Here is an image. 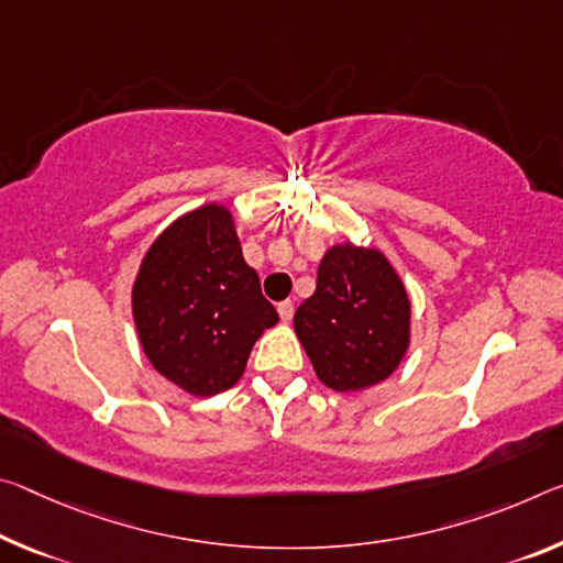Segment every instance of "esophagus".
Returning <instances> with one entry per match:
<instances>
[{
    "label": "esophagus",
    "mask_w": 563,
    "mask_h": 563,
    "mask_svg": "<svg viewBox=\"0 0 563 563\" xmlns=\"http://www.w3.org/2000/svg\"><path fill=\"white\" fill-rule=\"evenodd\" d=\"M278 313H280V318L285 320V323H290V320H292V313H296V306H292L290 300H283L280 306H278Z\"/></svg>",
    "instance_id": "obj_1"
}]
</instances>
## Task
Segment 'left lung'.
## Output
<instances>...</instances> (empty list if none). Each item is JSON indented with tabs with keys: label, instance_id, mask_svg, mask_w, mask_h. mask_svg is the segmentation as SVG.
<instances>
[{
	"label": "left lung",
	"instance_id": "left-lung-1",
	"mask_svg": "<svg viewBox=\"0 0 563 563\" xmlns=\"http://www.w3.org/2000/svg\"><path fill=\"white\" fill-rule=\"evenodd\" d=\"M292 325L328 388L361 390L404 361L410 300L383 253L345 243L320 261L316 292L300 302Z\"/></svg>",
	"mask_w": 563,
	"mask_h": 563
}]
</instances>
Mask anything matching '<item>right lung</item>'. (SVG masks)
<instances>
[{"label": "right lung", "instance_id": "1", "mask_svg": "<svg viewBox=\"0 0 563 563\" xmlns=\"http://www.w3.org/2000/svg\"><path fill=\"white\" fill-rule=\"evenodd\" d=\"M132 316L150 363L192 396L233 388L257 338L278 323L220 205L187 212L155 240L132 288Z\"/></svg>", "mask_w": 563, "mask_h": 563}]
</instances>
